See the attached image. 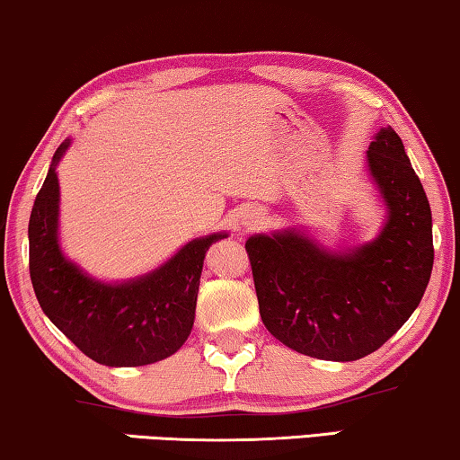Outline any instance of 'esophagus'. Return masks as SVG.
Returning a JSON list of instances; mask_svg holds the SVG:
<instances>
[{"label":"esophagus","instance_id":"1","mask_svg":"<svg viewBox=\"0 0 460 460\" xmlns=\"http://www.w3.org/2000/svg\"><path fill=\"white\" fill-rule=\"evenodd\" d=\"M242 225L245 229H254V227H258V225H261L262 221H264V215L261 210H248L243 215V218H242Z\"/></svg>","mask_w":460,"mask_h":460}]
</instances>
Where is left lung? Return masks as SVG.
<instances>
[{
	"instance_id": "1",
	"label": "left lung",
	"mask_w": 460,
	"mask_h": 460,
	"mask_svg": "<svg viewBox=\"0 0 460 460\" xmlns=\"http://www.w3.org/2000/svg\"><path fill=\"white\" fill-rule=\"evenodd\" d=\"M367 163L387 208L373 242L346 254L296 229L245 242L264 327L306 357L348 362L375 352L409 321L429 283V202L392 127L375 135Z\"/></svg>"
}]
</instances>
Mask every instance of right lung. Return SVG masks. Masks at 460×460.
<instances>
[{
  "instance_id": "add662e5",
  "label": "right lung",
  "mask_w": 460,
  "mask_h": 460,
  "mask_svg": "<svg viewBox=\"0 0 460 460\" xmlns=\"http://www.w3.org/2000/svg\"><path fill=\"white\" fill-rule=\"evenodd\" d=\"M58 147L29 221V270L39 306L89 358L106 367H141L171 357L185 344L196 319L206 250L227 233L185 243L152 273L125 283H102L64 258L58 243L60 185Z\"/></svg>"
}]
</instances>
